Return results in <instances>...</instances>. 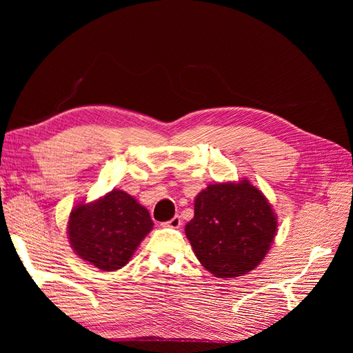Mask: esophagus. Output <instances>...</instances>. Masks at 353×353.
<instances>
[{
    "label": "esophagus",
    "mask_w": 353,
    "mask_h": 353,
    "mask_svg": "<svg viewBox=\"0 0 353 353\" xmlns=\"http://www.w3.org/2000/svg\"><path fill=\"white\" fill-rule=\"evenodd\" d=\"M163 225H165V227H169V228H179V227H181V218H179V216H174L170 221L165 222Z\"/></svg>",
    "instance_id": "obj_1"
}]
</instances>
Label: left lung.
I'll use <instances>...</instances> for the list:
<instances>
[{
    "mask_svg": "<svg viewBox=\"0 0 353 353\" xmlns=\"http://www.w3.org/2000/svg\"><path fill=\"white\" fill-rule=\"evenodd\" d=\"M276 232L272 208L248 179L210 184L194 200L185 225L197 259L218 279H234L258 266Z\"/></svg>",
    "mask_w": 353,
    "mask_h": 353,
    "instance_id": "8db88e82",
    "label": "left lung"
}]
</instances>
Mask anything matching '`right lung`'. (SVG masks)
I'll list each match as a JSON object with an SVG mask.
<instances>
[{
    "label": "right lung",
    "mask_w": 353,
    "mask_h": 353,
    "mask_svg": "<svg viewBox=\"0 0 353 353\" xmlns=\"http://www.w3.org/2000/svg\"><path fill=\"white\" fill-rule=\"evenodd\" d=\"M152 228L153 221L144 206L125 191L112 190L97 201L73 208L68 236L81 259L110 272L130 262Z\"/></svg>",
    "instance_id": "1"
}]
</instances>
